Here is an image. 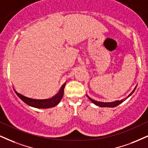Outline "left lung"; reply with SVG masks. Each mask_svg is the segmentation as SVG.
<instances>
[{"instance_id": "obj_1", "label": "left lung", "mask_w": 148, "mask_h": 148, "mask_svg": "<svg viewBox=\"0 0 148 148\" xmlns=\"http://www.w3.org/2000/svg\"><path fill=\"white\" fill-rule=\"evenodd\" d=\"M136 88V86L135 87V88H134V90H133L132 92H131V93H130V95H129L127 96L126 98H125V99H123V100H120V101H112V102H101V101H96V100L92 99V98H90V97H89V96L88 95H86V96L88 97V99H90V101L92 102V103H95V104L97 105V106H99V107H109V108H113V107L117 106L118 105H119L120 103H122V102L124 101L125 100L127 99V98H128L129 97L132 95L133 92H134V91L135 90Z\"/></svg>"}]
</instances>
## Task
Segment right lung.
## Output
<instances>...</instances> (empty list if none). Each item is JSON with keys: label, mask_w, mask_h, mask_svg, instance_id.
Listing matches in <instances>:
<instances>
[{"label": "right lung", "mask_w": 148, "mask_h": 148, "mask_svg": "<svg viewBox=\"0 0 148 148\" xmlns=\"http://www.w3.org/2000/svg\"><path fill=\"white\" fill-rule=\"evenodd\" d=\"M66 83L62 86L59 92H58V94H56L54 97H53L52 98L50 99H33V98L28 97L23 95H22L19 92H18L16 90L14 91L16 92V93L17 95L23 101L25 102V103H27V105L30 106L37 108H50L54 107L56 106H57L58 103H60V101H61L62 98L63 97L64 95V89Z\"/></svg>", "instance_id": "right-lung-1"}]
</instances>
